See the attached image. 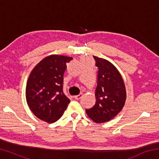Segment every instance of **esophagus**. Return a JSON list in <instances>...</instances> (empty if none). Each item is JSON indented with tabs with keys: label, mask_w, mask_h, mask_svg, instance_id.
Segmentation results:
<instances>
[{
	"label": "esophagus",
	"mask_w": 159,
	"mask_h": 159,
	"mask_svg": "<svg viewBox=\"0 0 159 159\" xmlns=\"http://www.w3.org/2000/svg\"><path fill=\"white\" fill-rule=\"evenodd\" d=\"M82 96H83V94H82V93H80V94H79V95H75V96L74 97V98L75 99H77V100H78V99H79L81 98H82Z\"/></svg>",
	"instance_id": "esophagus-1"
}]
</instances>
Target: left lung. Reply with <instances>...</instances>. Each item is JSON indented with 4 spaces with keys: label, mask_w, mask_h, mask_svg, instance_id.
Returning a JSON list of instances; mask_svg holds the SVG:
<instances>
[{
    "label": "left lung",
    "mask_w": 159,
    "mask_h": 159,
    "mask_svg": "<svg viewBox=\"0 0 159 159\" xmlns=\"http://www.w3.org/2000/svg\"><path fill=\"white\" fill-rule=\"evenodd\" d=\"M98 67L96 102L85 109L88 116L97 123L109 121L123 109L126 100V90L121 75L114 64L105 59L94 56Z\"/></svg>",
    "instance_id": "left-lung-1"
}]
</instances>
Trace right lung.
<instances>
[{"instance_id":"obj_1","label":"right lung","mask_w":159,"mask_h":159,"mask_svg":"<svg viewBox=\"0 0 159 159\" xmlns=\"http://www.w3.org/2000/svg\"><path fill=\"white\" fill-rule=\"evenodd\" d=\"M73 58L51 55L32 69L26 86V99L32 113L39 119L52 123L60 118L70 99L62 92L66 63Z\"/></svg>"}]
</instances>
